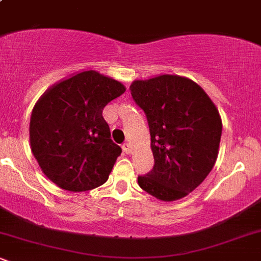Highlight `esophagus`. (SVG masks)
<instances>
[{
	"label": "esophagus",
	"instance_id": "34e87169",
	"mask_svg": "<svg viewBox=\"0 0 261 261\" xmlns=\"http://www.w3.org/2000/svg\"><path fill=\"white\" fill-rule=\"evenodd\" d=\"M121 147H122V151H124L126 154L131 153V146H130V143H127V142L124 143V145H122Z\"/></svg>",
	"mask_w": 261,
	"mask_h": 261
}]
</instances>
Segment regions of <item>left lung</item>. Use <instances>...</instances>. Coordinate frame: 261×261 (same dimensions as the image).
Listing matches in <instances>:
<instances>
[{
    "label": "left lung",
    "mask_w": 261,
    "mask_h": 261,
    "mask_svg": "<svg viewBox=\"0 0 261 261\" xmlns=\"http://www.w3.org/2000/svg\"><path fill=\"white\" fill-rule=\"evenodd\" d=\"M147 118L154 166L139 175L149 195L174 201L205 180L216 163L222 121L216 106L194 81L162 74L130 86Z\"/></svg>",
    "instance_id": "8db88e82"
}]
</instances>
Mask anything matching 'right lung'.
Wrapping results in <instances>:
<instances>
[{"label": "right lung", "mask_w": 261, "mask_h": 261, "mask_svg": "<svg viewBox=\"0 0 261 261\" xmlns=\"http://www.w3.org/2000/svg\"><path fill=\"white\" fill-rule=\"evenodd\" d=\"M125 87L97 71L56 83L32 112L31 147L47 178L68 191L100 187L109 178L120 146L110 139L103 109Z\"/></svg>", "instance_id": "1"}]
</instances>
